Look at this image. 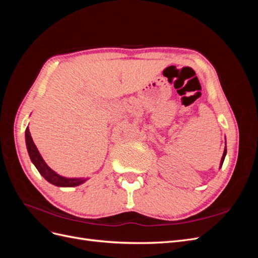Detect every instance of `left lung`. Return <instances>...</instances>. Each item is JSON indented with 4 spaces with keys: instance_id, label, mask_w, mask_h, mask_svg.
<instances>
[{
    "instance_id": "left-lung-1",
    "label": "left lung",
    "mask_w": 258,
    "mask_h": 258,
    "mask_svg": "<svg viewBox=\"0 0 258 258\" xmlns=\"http://www.w3.org/2000/svg\"><path fill=\"white\" fill-rule=\"evenodd\" d=\"M226 153H227V148H226V146H225V150H224V153H223V156H222V159H221V163H220V169H221L222 166H223L224 159H225V157H226Z\"/></svg>"
}]
</instances>
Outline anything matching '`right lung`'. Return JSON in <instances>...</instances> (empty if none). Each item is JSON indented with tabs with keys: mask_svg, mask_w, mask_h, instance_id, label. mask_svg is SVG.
<instances>
[{
	"mask_svg": "<svg viewBox=\"0 0 258 258\" xmlns=\"http://www.w3.org/2000/svg\"><path fill=\"white\" fill-rule=\"evenodd\" d=\"M26 145L31 161H32L40 174L50 184L59 187H75L82 185L88 179L85 177H66L54 172L51 168H49L47 163L45 162L40 152H38L37 147L33 142L32 137H31L29 127H27L26 129Z\"/></svg>",
	"mask_w": 258,
	"mask_h": 258,
	"instance_id": "obj_1",
	"label": "right lung"
}]
</instances>
